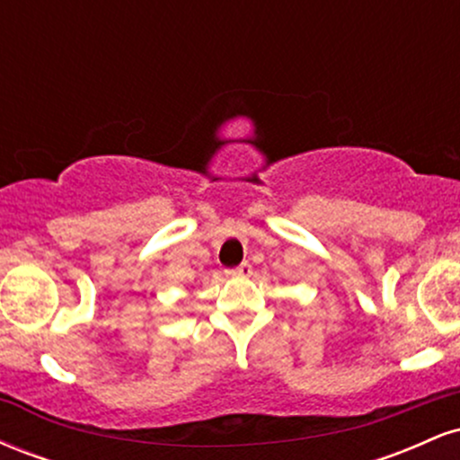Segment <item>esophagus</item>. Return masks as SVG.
<instances>
[{
  "label": "esophagus",
  "mask_w": 460,
  "mask_h": 460,
  "mask_svg": "<svg viewBox=\"0 0 460 460\" xmlns=\"http://www.w3.org/2000/svg\"><path fill=\"white\" fill-rule=\"evenodd\" d=\"M252 266L248 261L240 263V266L234 268V270H226V277H251Z\"/></svg>",
  "instance_id": "obj_1"
}]
</instances>
